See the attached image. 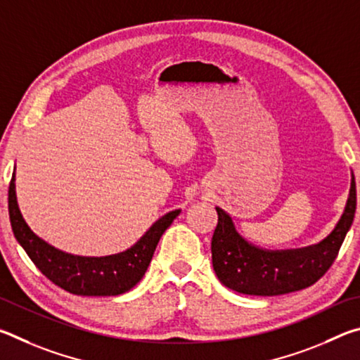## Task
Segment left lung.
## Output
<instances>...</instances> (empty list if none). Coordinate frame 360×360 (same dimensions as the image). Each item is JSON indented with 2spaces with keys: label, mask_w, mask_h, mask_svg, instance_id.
I'll use <instances>...</instances> for the list:
<instances>
[{
  "label": "left lung",
  "mask_w": 360,
  "mask_h": 360,
  "mask_svg": "<svg viewBox=\"0 0 360 360\" xmlns=\"http://www.w3.org/2000/svg\"><path fill=\"white\" fill-rule=\"evenodd\" d=\"M356 181L351 179L348 203L343 216L326 240L314 246L289 251H266L248 243L235 230L231 217L221 208L211 241L212 266L225 288L248 295H281L308 288L326 275L356 212Z\"/></svg>",
  "instance_id": "left-lung-1"
}]
</instances>
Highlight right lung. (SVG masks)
<instances>
[{
  "instance_id": "1",
  "label": "right lung",
  "mask_w": 360,
  "mask_h": 360,
  "mask_svg": "<svg viewBox=\"0 0 360 360\" xmlns=\"http://www.w3.org/2000/svg\"><path fill=\"white\" fill-rule=\"evenodd\" d=\"M14 181L12 174L8 203L15 240L25 249L42 275L75 295H119L135 288L148 270L163 231L181 212V210H176L158 219L135 245L124 252L106 257H82L60 251L33 233L20 214Z\"/></svg>"
}]
</instances>
